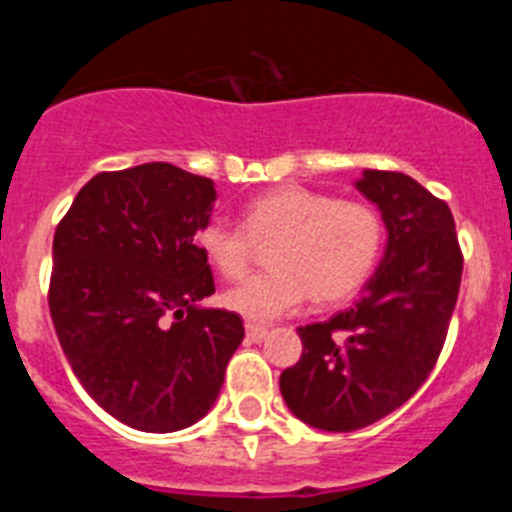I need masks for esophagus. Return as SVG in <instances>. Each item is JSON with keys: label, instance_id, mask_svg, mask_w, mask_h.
Returning a JSON list of instances; mask_svg holds the SVG:
<instances>
[{"label": "esophagus", "instance_id": "obj_1", "mask_svg": "<svg viewBox=\"0 0 512 512\" xmlns=\"http://www.w3.org/2000/svg\"><path fill=\"white\" fill-rule=\"evenodd\" d=\"M266 336H269V328H264V325H253V323L246 325V338L251 343H261Z\"/></svg>", "mask_w": 512, "mask_h": 512}]
</instances>
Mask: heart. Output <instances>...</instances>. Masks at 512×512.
<instances>
[{
    "mask_svg": "<svg viewBox=\"0 0 512 512\" xmlns=\"http://www.w3.org/2000/svg\"><path fill=\"white\" fill-rule=\"evenodd\" d=\"M269 248L271 271L225 289L223 305L251 323H271L310 297L315 305L346 302L369 282L384 248V217L369 202L284 184L253 197L241 225L210 217L197 248L223 277L246 274L256 246Z\"/></svg>",
    "mask_w": 512,
    "mask_h": 512,
    "instance_id": "obj_1",
    "label": "heart"
}]
</instances>
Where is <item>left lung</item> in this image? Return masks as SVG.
<instances>
[{"label":"left lung","mask_w":512,"mask_h":512,"mask_svg":"<svg viewBox=\"0 0 512 512\" xmlns=\"http://www.w3.org/2000/svg\"><path fill=\"white\" fill-rule=\"evenodd\" d=\"M356 189L387 225L382 264L354 307L297 328L302 356L279 377L302 423L336 433L377 423L423 387L449 333L464 269L449 205L415 179L366 169Z\"/></svg>","instance_id":"1"}]
</instances>
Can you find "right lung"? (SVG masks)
Segmentation results:
<instances>
[{"instance_id": "obj_1", "label": "right lung", "mask_w": 512, "mask_h": 512, "mask_svg": "<svg viewBox=\"0 0 512 512\" xmlns=\"http://www.w3.org/2000/svg\"><path fill=\"white\" fill-rule=\"evenodd\" d=\"M207 176L153 161L102 171L53 235V328L81 387L120 423L182 431L215 405L246 330L197 307L215 292L194 243L210 220Z\"/></svg>"}]
</instances>
